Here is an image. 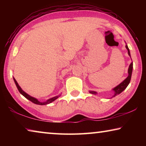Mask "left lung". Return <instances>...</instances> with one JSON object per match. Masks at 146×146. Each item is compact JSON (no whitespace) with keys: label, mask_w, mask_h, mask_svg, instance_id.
Masks as SVG:
<instances>
[{"label":"left lung","mask_w":146,"mask_h":146,"mask_svg":"<svg viewBox=\"0 0 146 146\" xmlns=\"http://www.w3.org/2000/svg\"><path fill=\"white\" fill-rule=\"evenodd\" d=\"M125 48H126V49H127L128 55H129V56L131 57L130 51H129V48H128V46H127V44L125 45ZM132 71H133V62H131V63L130 64V65L129 66V68H128V76H127V77L125 78L124 80L122 81V82H121L120 84H118V86H116L115 88H114L112 90L113 91H114V95H113L112 97H115V96L119 95L120 93H122V91L124 90H125V88L127 87V86L129 85V84L130 82L131 78ZM89 92H90L91 94H93V95H95L97 94V92H96V91H90Z\"/></svg>","instance_id":"obj_1"}]
</instances>
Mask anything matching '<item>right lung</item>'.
<instances>
[{"label":"right lung","mask_w":146,"mask_h":146,"mask_svg":"<svg viewBox=\"0 0 146 146\" xmlns=\"http://www.w3.org/2000/svg\"><path fill=\"white\" fill-rule=\"evenodd\" d=\"M13 80H14L15 83V85L17 86V89H18V90H19V92L21 93V94H22V95H23L24 97L26 98L27 99H28L29 100H30L31 102H32L34 103V104H38V105H47V104H50V103H51L52 102H53V101H55L56 99H57V98L60 96V95L55 96V97H54L53 98H49V99L47 100L46 101H45V102H40V101L38 100V99H36V98H34L33 97H31V96L28 95V93H26V92H24V91L23 90H22V88L20 87V86L19 85V84L17 83V80H15V79L14 77H13Z\"/></svg>","instance_id":"add662e5"}]
</instances>
